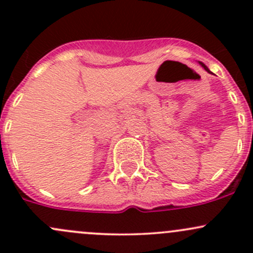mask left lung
Listing matches in <instances>:
<instances>
[{"instance_id":"8db88e82","label":"left lung","mask_w":253,"mask_h":253,"mask_svg":"<svg viewBox=\"0 0 253 253\" xmlns=\"http://www.w3.org/2000/svg\"><path fill=\"white\" fill-rule=\"evenodd\" d=\"M198 63H200V65H201V66H202V67H203V68H205V70L207 71V72H208V73H211V71H209V68H208V67H207V66L205 65V63H203V62H198Z\"/></svg>"}]
</instances>
